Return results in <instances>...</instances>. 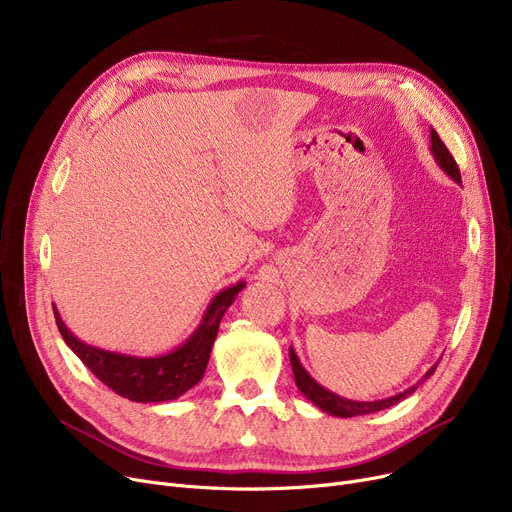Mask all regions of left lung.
<instances>
[{
  "mask_svg": "<svg viewBox=\"0 0 512 512\" xmlns=\"http://www.w3.org/2000/svg\"><path fill=\"white\" fill-rule=\"evenodd\" d=\"M429 137H432V147H429V151H432V155H434V159H436V164L440 166V170H442L450 180H454L456 184L463 186V182H461V170H459V166H456L454 157L450 155V151L446 149V145L442 143V139L438 137V132H436L434 128H432V132H429ZM288 355H290V363H292L294 382H297V388L301 390V394H303L307 400H311L317 409H321V411L328 413V415H334V417H357V415H369V413H378V411H384V409H388V407H394L396 402L405 400L409 394H413V392L417 390V386H419L421 382H425V380L429 378V375H434V371H436V367H438V363H440V361H438L436 365L429 367V371L423 375V378H421L415 386L407 388L405 392L394 394V396H390V398H382V400H367V402H361V400L342 398V396L330 392L328 388H324L321 384H317V382L311 378V375H309V371L301 365V359H299L297 353H294L292 346L288 348Z\"/></svg>",
  "mask_w": 512,
  "mask_h": 512,
  "instance_id": "8db88e82",
  "label": "left lung"
}]
</instances>
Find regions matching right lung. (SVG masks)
<instances>
[{"label":"right lung","mask_w":512,"mask_h":512,"mask_svg":"<svg viewBox=\"0 0 512 512\" xmlns=\"http://www.w3.org/2000/svg\"><path fill=\"white\" fill-rule=\"evenodd\" d=\"M245 286L247 282L240 280L220 290L209 301L195 332L174 351L155 357H134L87 344L68 330L56 305H53V315H56L58 330L64 342L72 348V353L107 388L134 402H170L201 382L211 355V346L220 330V321Z\"/></svg>","instance_id":"1"}]
</instances>
